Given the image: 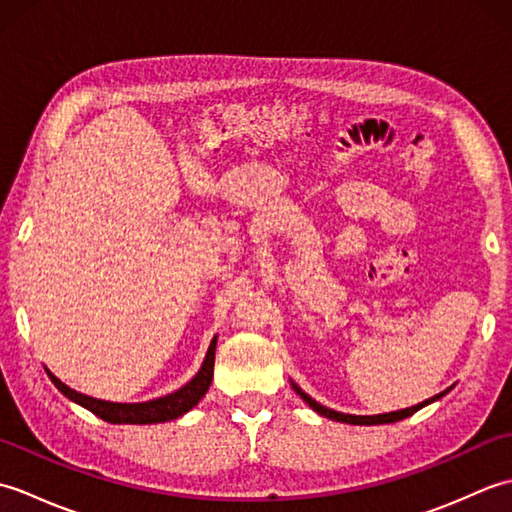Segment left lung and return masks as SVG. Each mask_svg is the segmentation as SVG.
<instances>
[{"instance_id": "8db88e82", "label": "left lung", "mask_w": 512, "mask_h": 512, "mask_svg": "<svg viewBox=\"0 0 512 512\" xmlns=\"http://www.w3.org/2000/svg\"><path fill=\"white\" fill-rule=\"evenodd\" d=\"M290 385H292V389L297 391V396H301V400L306 402V405H308L312 411H317L319 416H325V418L336 420V422H345V424H389V422H398V420H402V418H409L411 413H416L418 409L431 405V402L440 400L442 396H447L449 391H451V387H453V385H451L449 389L440 391V394L431 396L429 400H422V402H418V405L407 407V409H398V411H389V413H376V416H352V413H341V411H334V409H330V407H323L321 402L310 398V396L306 394V391H303L297 383H292V380H290Z\"/></svg>"}]
</instances>
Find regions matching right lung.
Instances as JSON below:
<instances>
[{"label":"right lung","instance_id":"right-lung-1","mask_svg":"<svg viewBox=\"0 0 512 512\" xmlns=\"http://www.w3.org/2000/svg\"><path fill=\"white\" fill-rule=\"evenodd\" d=\"M215 347H217V334L211 339L209 350H206L204 361L187 385H182L180 389L171 391L167 396H160L154 400H145V402H112V400H101V398H92L88 394H81L72 387L54 376L50 369L46 367L48 378L54 383L65 398H70L76 405L85 407L92 411L94 416H99L105 422L112 424H156V422H169L176 420L184 413L191 411L198 402L204 398L206 391L211 387L213 380V363H215Z\"/></svg>","mask_w":512,"mask_h":512}]
</instances>
